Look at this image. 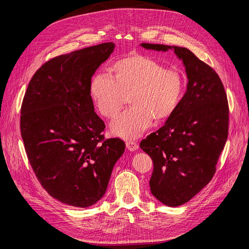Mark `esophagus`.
I'll list each match as a JSON object with an SVG mask.
<instances>
[{
	"label": "esophagus",
	"mask_w": 249,
	"mask_h": 249,
	"mask_svg": "<svg viewBox=\"0 0 249 249\" xmlns=\"http://www.w3.org/2000/svg\"><path fill=\"white\" fill-rule=\"evenodd\" d=\"M126 147L129 151H132V152L138 150V148H139L138 144L136 143V142H133V141H127L126 142Z\"/></svg>",
	"instance_id": "obj_1"
}]
</instances>
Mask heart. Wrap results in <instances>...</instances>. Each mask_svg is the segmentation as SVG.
Here are the masks:
<instances>
[{"label":"heart","mask_w":249,"mask_h":249,"mask_svg":"<svg viewBox=\"0 0 249 249\" xmlns=\"http://www.w3.org/2000/svg\"><path fill=\"white\" fill-rule=\"evenodd\" d=\"M111 71L114 80L96 74L89 84V94L97 111L114 117L130 96L132 107L110 124L114 136L135 139L147 131L156 119L170 118L181 102L185 81L178 71L165 69L159 61L141 54L116 61Z\"/></svg>","instance_id":"obj_1"}]
</instances>
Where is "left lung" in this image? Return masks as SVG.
Instances as JSON below:
<instances>
[{
  "mask_svg": "<svg viewBox=\"0 0 249 249\" xmlns=\"http://www.w3.org/2000/svg\"><path fill=\"white\" fill-rule=\"evenodd\" d=\"M148 50H173L185 67L188 83L178 108L140 147L153 160L152 194L177 207L191 200L213 178L229 133V105L224 85L209 65L189 49L142 43Z\"/></svg>",
  "mask_w": 249,
  "mask_h": 249,
  "instance_id": "left-lung-1",
  "label": "left lung"
}]
</instances>
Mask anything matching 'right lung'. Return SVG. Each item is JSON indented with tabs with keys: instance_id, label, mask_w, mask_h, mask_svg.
<instances>
[{
	"instance_id": "right-lung-1",
	"label": "right lung",
	"mask_w": 249,
	"mask_h": 249,
	"mask_svg": "<svg viewBox=\"0 0 249 249\" xmlns=\"http://www.w3.org/2000/svg\"><path fill=\"white\" fill-rule=\"evenodd\" d=\"M114 48L106 42L49 60L22 100L20 133L30 165L48 194L67 205L99 201L125 151L121 139L104 140L89 94L91 77Z\"/></svg>"
}]
</instances>
